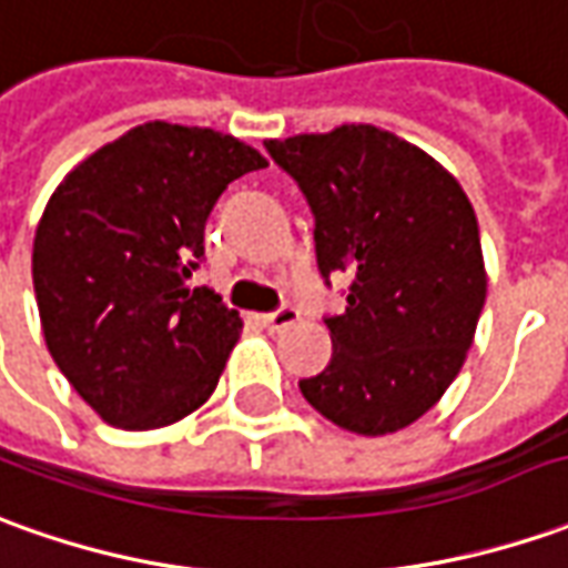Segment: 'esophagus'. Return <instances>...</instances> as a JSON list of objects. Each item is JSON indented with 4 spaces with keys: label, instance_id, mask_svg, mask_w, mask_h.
<instances>
[{
    "label": "esophagus",
    "instance_id": "obj_1",
    "mask_svg": "<svg viewBox=\"0 0 568 568\" xmlns=\"http://www.w3.org/2000/svg\"><path fill=\"white\" fill-rule=\"evenodd\" d=\"M261 320H264L267 329L276 333V329H285V326H292V323L298 320V307H295V304H280L276 311H270V314H264Z\"/></svg>",
    "mask_w": 568,
    "mask_h": 568
}]
</instances>
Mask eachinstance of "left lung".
<instances>
[{"label": "left lung", "mask_w": 568, "mask_h": 568, "mask_svg": "<svg viewBox=\"0 0 568 568\" xmlns=\"http://www.w3.org/2000/svg\"><path fill=\"white\" fill-rule=\"evenodd\" d=\"M264 149L311 204L320 276L351 280L348 307L323 316L333 361L301 395L357 435L410 426L457 379L485 304L473 204L435 158L379 126Z\"/></svg>", "instance_id": "8db88e82"}]
</instances>
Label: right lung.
I'll return each mask as SVG.
<instances>
[{
  "label": "right lung",
  "instance_id": "right-lung-1",
  "mask_svg": "<svg viewBox=\"0 0 568 568\" xmlns=\"http://www.w3.org/2000/svg\"><path fill=\"white\" fill-rule=\"evenodd\" d=\"M261 168L239 139L154 121L87 158L45 204L33 239L42 335L111 426H171L217 388L242 320L189 276L223 189Z\"/></svg>",
  "mask_w": 568,
  "mask_h": 568
}]
</instances>
